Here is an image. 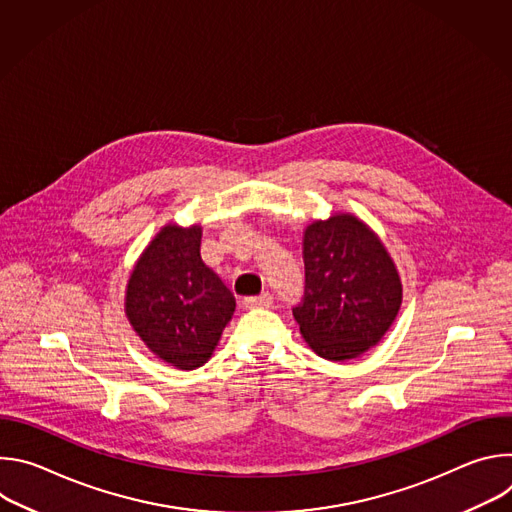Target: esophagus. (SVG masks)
<instances>
[{
	"label": "esophagus",
	"mask_w": 512,
	"mask_h": 512,
	"mask_svg": "<svg viewBox=\"0 0 512 512\" xmlns=\"http://www.w3.org/2000/svg\"><path fill=\"white\" fill-rule=\"evenodd\" d=\"M245 308L249 310H255V308H269L273 304V298L271 294H261V296H255V298H247L245 302Z\"/></svg>",
	"instance_id": "34e87169"
}]
</instances>
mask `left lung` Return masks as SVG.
<instances>
[{"label":"left lung","instance_id":"obj_1","mask_svg":"<svg viewBox=\"0 0 512 512\" xmlns=\"http://www.w3.org/2000/svg\"><path fill=\"white\" fill-rule=\"evenodd\" d=\"M304 300L294 318L308 346L326 360H350L393 326L403 283L381 237L358 216L332 212L304 229Z\"/></svg>","mask_w":512,"mask_h":512}]
</instances>
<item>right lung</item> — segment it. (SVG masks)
I'll return each mask as SVG.
<instances>
[{
  "label": "right lung",
  "instance_id": "1",
  "mask_svg": "<svg viewBox=\"0 0 512 512\" xmlns=\"http://www.w3.org/2000/svg\"><path fill=\"white\" fill-rule=\"evenodd\" d=\"M202 227L164 225L125 285V316L160 360L194 371L212 356L237 302L200 257Z\"/></svg>",
  "mask_w": 512,
  "mask_h": 512
}]
</instances>
